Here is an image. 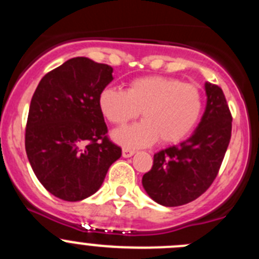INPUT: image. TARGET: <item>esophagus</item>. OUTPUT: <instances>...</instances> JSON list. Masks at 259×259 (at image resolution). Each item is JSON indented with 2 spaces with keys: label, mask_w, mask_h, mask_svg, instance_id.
<instances>
[{
  "label": "esophagus",
  "mask_w": 259,
  "mask_h": 259,
  "mask_svg": "<svg viewBox=\"0 0 259 259\" xmlns=\"http://www.w3.org/2000/svg\"><path fill=\"white\" fill-rule=\"evenodd\" d=\"M122 154H123V157H124V158L132 157V155L135 154V150L131 149V148H123Z\"/></svg>",
  "instance_id": "obj_1"
}]
</instances>
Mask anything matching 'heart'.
Here are the masks:
<instances>
[{"mask_svg":"<svg viewBox=\"0 0 259 259\" xmlns=\"http://www.w3.org/2000/svg\"><path fill=\"white\" fill-rule=\"evenodd\" d=\"M102 115L122 127L140 115V124L118 130L113 137L128 146H144L157 139L163 144L184 140L202 114L200 89L168 76H144L132 80L127 89L105 88L98 96Z\"/></svg>","mask_w":259,"mask_h":259,"instance_id":"heart-1","label":"heart"}]
</instances>
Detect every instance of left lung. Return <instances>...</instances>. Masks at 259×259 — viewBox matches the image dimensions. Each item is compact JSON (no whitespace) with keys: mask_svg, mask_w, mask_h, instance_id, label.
Masks as SVG:
<instances>
[{"mask_svg":"<svg viewBox=\"0 0 259 259\" xmlns=\"http://www.w3.org/2000/svg\"><path fill=\"white\" fill-rule=\"evenodd\" d=\"M206 110L189 139L153 158L150 171L144 174L146 193L163 206L192 202L209 189L227 152L232 131V114L221 87L205 84Z\"/></svg>","mask_w":259,"mask_h":259,"instance_id":"obj_1","label":"left lung"}]
</instances>
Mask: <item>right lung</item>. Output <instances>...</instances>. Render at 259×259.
<instances>
[{"mask_svg": "<svg viewBox=\"0 0 259 259\" xmlns=\"http://www.w3.org/2000/svg\"><path fill=\"white\" fill-rule=\"evenodd\" d=\"M113 67L76 57L49 71L29 105L26 152L44 188L65 201H81L104 183L122 148L107 136L98 96Z\"/></svg>", "mask_w": 259, "mask_h": 259, "instance_id": "add662e5", "label": "right lung"}]
</instances>
